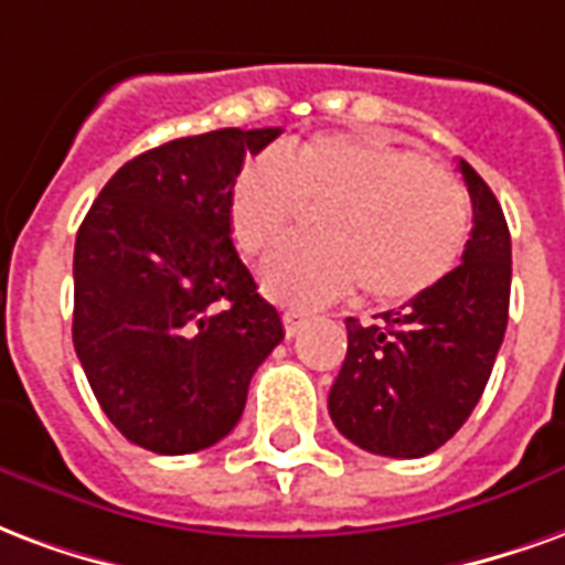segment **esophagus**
<instances>
[{"label": "esophagus", "mask_w": 565, "mask_h": 565, "mask_svg": "<svg viewBox=\"0 0 565 565\" xmlns=\"http://www.w3.org/2000/svg\"><path fill=\"white\" fill-rule=\"evenodd\" d=\"M282 324H286V333H288V337H295V333H298L300 328L307 324V316H303V312L288 310V312H282Z\"/></svg>", "instance_id": "esophagus-1"}]
</instances>
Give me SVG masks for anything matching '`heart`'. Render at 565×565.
Instances as JSON below:
<instances>
[{"mask_svg":"<svg viewBox=\"0 0 565 565\" xmlns=\"http://www.w3.org/2000/svg\"><path fill=\"white\" fill-rule=\"evenodd\" d=\"M316 241L286 243L262 265L270 298L322 307L361 295L379 307L422 298L469 241V201L455 177L376 135H316L243 164L228 189L232 232L267 253L303 216Z\"/></svg>","mask_w":565,"mask_h":565,"instance_id":"obj_1","label":"heart"}]
</instances>
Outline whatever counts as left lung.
Masks as SVG:
<instances>
[{
	"instance_id": "1",
	"label": "left lung",
	"mask_w": 565,
	"mask_h": 565,
	"mask_svg": "<svg viewBox=\"0 0 565 565\" xmlns=\"http://www.w3.org/2000/svg\"><path fill=\"white\" fill-rule=\"evenodd\" d=\"M472 234L463 262L422 298L361 324L328 394L337 430L382 457H424L463 427L491 379L509 324L512 237L491 186L463 159Z\"/></svg>"
}]
</instances>
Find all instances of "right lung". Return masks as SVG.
Returning a JSON list of instances; mask_svg holds the SVG:
<instances>
[{
    "mask_svg": "<svg viewBox=\"0 0 565 565\" xmlns=\"http://www.w3.org/2000/svg\"><path fill=\"white\" fill-rule=\"evenodd\" d=\"M282 129H220L135 156L74 241V352L110 424L156 455L234 430L282 319L232 241L228 189Z\"/></svg>",
    "mask_w": 565,
    "mask_h": 565,
    "instance_id": "obj_1",
    "label": "right lung"
}]
</instances>
